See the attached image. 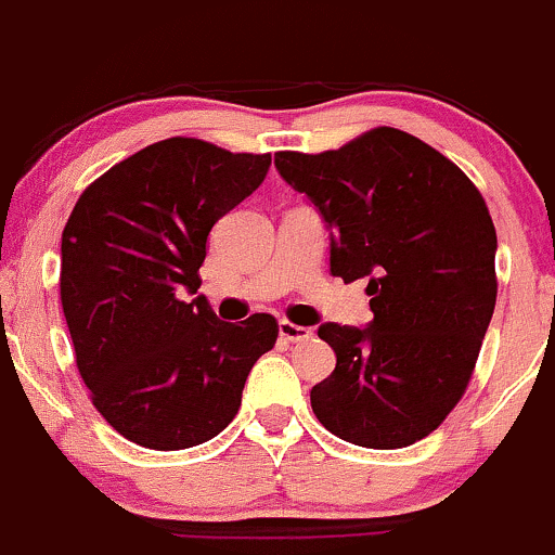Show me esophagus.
<instances>
[{"label":"esophagus","instance_id":"obj_1","mask_svg":"<svg viewBox=\"0 0 555 555\" xmlns=\"http://www.w3.org/2000/svg\"><path fill=\"white\" fill-rule=\"evenodd\" d=\"M279 334H282V339H287V343H308V339L313 337V328L297 326L292 324V321H279Z\"/></svg>","mask_w":555,"mask_h":555}]
</instances>
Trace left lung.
<instances>
[{
    "instance_id": "obj_1",
    "label": "left lung",
    "mask_w": 555,
    "mask_h": 555,
    "mask_svg": "<svg viewBox=\"0 0 555 555\" xmlns=\"http://www.w3.org/2000/svg\"><path fill=\"white\" fill-rule=\"evenodd\" d=\"M276 168L319 208L332 273L369 279L374 321L324 324L337 352L310 389L315 418L361 448L413 446L464 398L498 297L485 197L442 152L379 126L319 155L276 152Z\"/></svg>"
}]
</instances>
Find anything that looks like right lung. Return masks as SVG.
Listing matches in <instances>:
<instances>
[{
	"instance_id": "right-lung-1",
	"label": "right lung",
	"mask_w": 555,
	"mask_h": 555,
	"mask_svg": "<svg viewBox=\"0 0 555 555\" xmlns=\"http://www.w3.org/2000/svg\"><path fill=\"white\" fill-rule=\"evenodd\" d=\"M271 155L192 137L139 150L91 181L63 229L60 300L76 366L126 440L184 450L223 431L249 369L276 345L273 315L218 321L199 266L212 223L249 197Z\"/></svg>"
}]
</instances>
